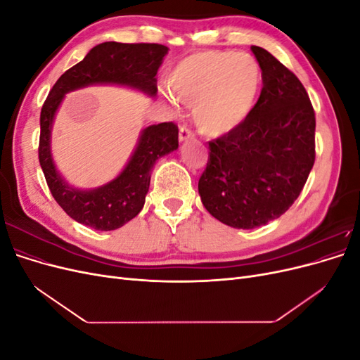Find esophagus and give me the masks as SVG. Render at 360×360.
<instances>
[{"mask_svg": "<svg viewBox=\"0 0 360 360\" xmlns=\"http://www.w3.org/2000/svg\"><path fill=\"white\" fill-rule=\"evenodd\" d=\"M195 134L192 132V129L188 127V126H181L180 127V132H179V139L180 141H186L189 138H193Z\"/></svg>", "mask_w": 360, "mask_h": 360, "instance_id": "obj_1", "label": "esophagus"}]
</instances>
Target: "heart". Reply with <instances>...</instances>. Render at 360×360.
Returning <instances> with one entry per match:
<instances>
[{
    "label": "heart",
    "instance_id": "obj_1",
    "mask_svg": "<svg viewBox=\"0 0 360 360\" xmlns=\"http://www.w3.org/2000/svg\"><path fill=\"white\" fill-rule=\"evenodd\" d=\"M261 69L249 53L204 51L177 63L168 86L179 101L193 106V122L202 134L219 136L240 124L252 111Z\"/></svg>",
    "mask_w": 360,
    "mask_h": 360
}]
</instances>
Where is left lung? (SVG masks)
I'll return each instance as SVG.
<instances>
[{"label":"left lung","instance_id":"obj_1","mask_svg":"<svg viewBox=\"0 0 360 360\" xmlns=\"http://www.w3.org/2000/svg\"><path fill=\"white\" fill-rule=\"evenodd\" d=\"M263 89L252 111L209 143L201 201L225 225L250 230L284 214L315 162V112L303 84L259 46H250Z\"/></svg>","mask_w":360,"mask_h":360}]
</instances>
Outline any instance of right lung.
<instances>
[{"mask_svg":"<svg viewBox=\"0 0 360 360\" xmlns=\"http://www.w3.org/2000/svg\"><path fill=\"white\" fill-rule=\"evenodd\" d=\"M167 52L168 48L159 43H101L64 72L49 91L40 112L39 162L53 200L76 222L112 231L134 219L144 207L155 162L179 147V127L172 122L148 126L115 180L93 191L73 189L57 172L49 146L53 115L64 94L91 84H120L155 96V76Z\"/></svg>","mask_w":360,"mask_h":360,"instance_id":"right-lung-1","label":"right lung"}]
</instances>
